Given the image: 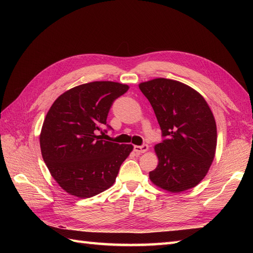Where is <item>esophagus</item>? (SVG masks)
<instances>
[{
	"label": "esophagus",
	"mask_w": 253,
	"mask_h": 253,
	"mask_svg": "<svg viewBox=\"0 0 253 253\" xmlns=\"http://www.w3.org/2000/svg\"><path fill=\"white\" fill-rule=\"evenodd\" d=\"M149 150V145L148 144H142V145H135L134 151L137 153V154H142V153H145Z\"/></svg>",
	"instance_id": "1"
}]
</instances>
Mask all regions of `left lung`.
Segmentation results:
<instances>
[{"instance_id":"1","label":"left lung","mask_w":253,"mask_h":253,"mask_svg":"<svg viewBox=\"0 0 253 253\" xmlns=\"http://www.w3.org/2000/svg\"><path fill=\"white\" fill-rule=\"evenodd\" d=\"M156 115L164 140L151 181L173 193L200 183L214 159L216 124L204 97L179 81L157 78L139 84Z\"/></svg>"}]
</instances>
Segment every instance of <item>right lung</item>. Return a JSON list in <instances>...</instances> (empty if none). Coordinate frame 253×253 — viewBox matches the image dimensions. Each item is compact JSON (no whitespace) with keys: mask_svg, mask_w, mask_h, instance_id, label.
Masks as SVG:
<instances>
[{"mask_svg":"<svg viewBox=\"0 0 253 253\" xmlns=\"http://www.w3.org/2000/svg\"><path fill=\"white\" fill-rule=\"evenodd\" d=\"M128 85L95 81L66 90L52 103L44 119L40 147L44 163L67 193L88 198L103 192L116 180L132 144L103 140L96 134L115 99ZM106 132V129H104Z\"/></svg>","mask_w":253,"mask_h":253,"instance_id":"right-lung-1","label":"right lung"}]
</instances>
